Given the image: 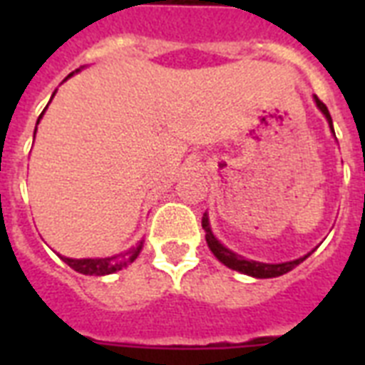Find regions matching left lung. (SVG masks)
<instances>
[{
  "label": "left lung",
  "mask_w": 365,
  "mask_h": 365,
  "mask_svg": "<svg viewBox=\"0 0 365 365\" xmlns=\"http://www.w3.org/2000/svg\"><path fill=\"white\" fill-rule=\"evenodd\" d=\"M314 102H317L318 110L322 111L326 119L329 123V128L334 130V123H331V115H329L328 108L324 104L322 100H318V96H314ZM202 229L206 231V242H208V248L212 250V254L216 255L217 259L222 261L223 265H227L229 269H233V271H239L242 274H248V277L254 278H274L280 277V274H286L288 271H292L294 267H297L301 261H305L309 257V254L299 257V259L294 261H286V263H261V261H254V259H244L242 255L235 254L229 248H225L220 240L214 237L210 229V222H208V216L205 214L202 217Z\"/></svg>",
  "instance_id": "8db88e82"
}]
</instances>
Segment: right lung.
<instances>
[{"label":"right lung","instance_id":"add662e5","mask_svg":"<svg viewBox=\"0 0 365 365\" xmlns=\"http://www.w3.org/2000/svg\"><path fill=\"white\" fill-rule=\"evenodd\" d=\"M71 76H73V73H70L68 77ZM68 77H66V79H68ZM43 113H45V111H43ZM43 113L39 115V119L43 117ZM39 119H37V125H39ZM34 138H36V132H34ZM142 244L143 242H140L136 248L128 250V252H123V254L119 255H111V257H96V259H71V257H62V255H60V257H62L64 263H68L73 271L81 272V274L104 277V274H111V272L121 271L123 267H126L128 263H132V261L136 259L138 254H140V250H142Z\"/></svg>","mask_w":365,"mask_h":365}]
</instances>
